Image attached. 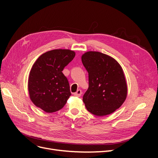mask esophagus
I'll use <instances>...</instances> for the list:
<instances>
[{
  "instance_id": "1",
  "label": "esophagus",
  "mask_w": 158,
  "mask_h": 158,
  "mask_svg": "<svg viewBox=\"0 0 158 158\" xmlns=\"http://www.w3.org/2000/svg\"><path fill=\"white\" fill-rule=\"evenodd\" d=\"M81 95H82V91H81L80 89H78L77 91H76V92H75L74 94V96H76V97H80Z\"/></svg>"
}]
</instances>
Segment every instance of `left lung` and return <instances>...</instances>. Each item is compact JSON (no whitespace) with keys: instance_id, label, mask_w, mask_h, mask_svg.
I'll list each match as a JSON object with an SVG mask.
<instances>
[{"instance_id":"1","label":"left lung","mask_w":158,"mask_h":158,"mask_svg":"<svg viewBox=\"0 0 158 158\" xmlns=\"http://www.w3.org/2000/svg\"><path fill=\"white\" fill-rule=\"evenodd\" d=\"M82 62L88 73L89 87L83 96L88 111L96 116L115 111L127 96V84L121 65L113 57L98 51L85 52Z\"/></svg>"}]
</instances>
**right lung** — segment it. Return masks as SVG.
<instances>
[{
  "label": "right lung",
  "instance_id": "obj_1",
  "mask_svg": "<svg viewBox=\"0 0 158 158\" xmlns=\"http://www.w3.org/2000/svg\"><path fill=\"white\" fill-rule=\"evenodd\" d=\"M75 55L69 49H54L36 60L28 79L30 98L36 107L53 113L64 106L71 93L69 81L62 71Z\"/></svg>",
  "mask_w": 158,
  "mask_h": 158
}]
</instances>
